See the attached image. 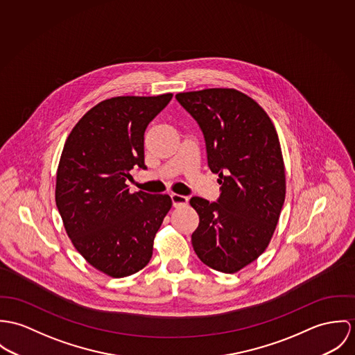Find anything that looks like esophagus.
Listing matches in <instances>:
<instances>
[{"instance_id":"obj_1","label":"esophagus","mask_w":355,"mask_h":355,"mask_svg":"<svg viewBox=\"0 0 355 355\" xmlns=\"http://www.w3.org/2000/svg\"><path fill=\"white\" fill-rule=\"evenodd\" d=\"M171 201H173V205L174 207H181V205H185L188 204V197L182 196V195H177V193H173L171 195Z\"/></svg>"}]
</instances>
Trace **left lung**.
Here are the masks:
<instances>
[{"label": "left lung", "mask_w": 355, "mask_h": 355, "mask_svg": "<svg viewBox=\"0 0 355 355\" xmlns=\"http://www.w3.org/2000/svg\"><path fill=\"white\" fill-rule=\"evenodd\" d=\"M196 119L208 167L219 174L216 201L192 197L200 218L192 234L197 257L209 268L234 274L268 246L286 196L280 143L268 114L233 88L175 95Z\"/></svg>", "instance_id": "left-lung-1"}]
</instances>
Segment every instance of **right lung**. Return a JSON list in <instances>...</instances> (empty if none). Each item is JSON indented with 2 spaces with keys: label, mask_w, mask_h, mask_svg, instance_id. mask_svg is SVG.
<instances>
[{
  "label": "right lung",
  "mask_w": 355,
  "mask_h": 355,
  "mask_svg": "<svg viewBox=\"0 0 355 355\" xmlns=\"http://www.w3.org/2000/svg\"><path fill=\"white\" fill-rule=\"evenodd\" d=\"M173 94L116 96L88 110L69 133L57 170L55 204L80 254L113 277L133 275L153 257L168 195L129 192L144 164V132Z\"/></svg>",
  "instance_id": "1"
}]
</instances>
